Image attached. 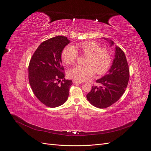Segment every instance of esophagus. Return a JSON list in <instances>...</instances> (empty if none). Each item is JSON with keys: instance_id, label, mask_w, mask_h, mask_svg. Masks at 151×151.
Returning <instances> with one entry per match:
<instances>
[{"instance_id": "34e87169", "label": "esophagus", "mask_w": 151, "mask_h": 151, "mask_svg": "<svg viewBox=\"0 0 151 151\" xmlns=\"http://www.w3.org/2000/svg\"><path fill=\"white\" fill-rule=\"evenodd\" d=\"M73 83L74 84H81L82 83L81 81H77V80H73Z\"/></svg>"}]
</instances>
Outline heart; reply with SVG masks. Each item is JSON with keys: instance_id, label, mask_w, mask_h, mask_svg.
<instances>
[{"instance_id": "1", "label": "heart", "mask_w": 151, "mask_h": 151, "mask_svg": "<svg viewBox=\"0 0 151 151\" xmlns=\"http://www.w3.org/2000/svg\"><path fill=\"white\" fill-rule=\"evenodd\" d=\"M80 52L87 58L86 65H76L69 70L68 75L76 80L85 81L92 77L96 73L104 75L109 69L112 62L111 54L105 48L93 42H86L76 45L74 47L68 45L63 49L61 53L62 61L67 65L71 64L76 60Z\"/></svg>"}]
</instances>
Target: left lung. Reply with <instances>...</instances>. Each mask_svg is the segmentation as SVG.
<instances>
[{
    "label": "left lung",
    "mask_w": 151,
    "mask_h": 151,
    "mask_svg": "<svg viewBox=\"0 0 151 151\" xmlns=\"http://www.w3.org/2000/svg\"><path fill=\"white\" fill-rule=\"evenodd\" d=\"M111 44L114 43L103 38ZM129 68L125 55L119 47H115L114 59L108 73L96 81L101 86H92L87 99L93 106L99 108H106L112 105L124 93L129 80Z\"/></svg>",
    "instance_id": "8db88e82"
}]
</instances>
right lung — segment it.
Returning <instances> with one entry per match:
<instances>
[{
    "mask_svg": "<svg viewBox=\"0 0 151 151\" xmlns=\"http://www.w3.org/2000/svg\"><path fill=\"white\" fill-rule=\"evenodd\" d=\"M70 42L64 36H57L39 45L29 65V81L36 97L50 108L67 100L71 80H65L61 53ZM62 80L60 84L58 83Z\"/></svg>",
    "mask_w": 151,
    "mask_h": 151,
    "instance_id": "right-lung-1",
    "label": "right lung"
}]
</instances>
